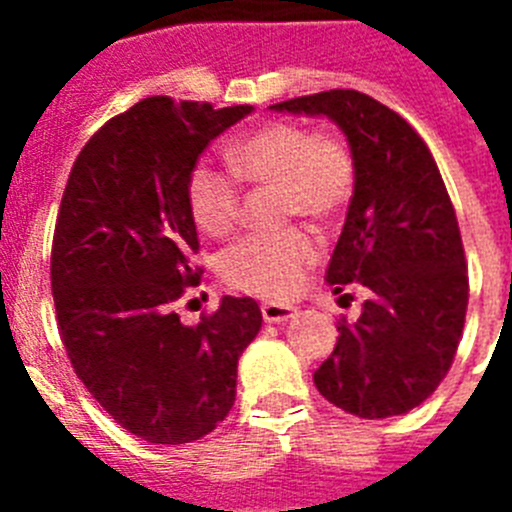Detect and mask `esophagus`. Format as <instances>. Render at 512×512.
I'll list each match as a JSON object with an SVG mask.
<instances>
[{"mask_svg":"<svg viewBox=\"0 0 512 512\" xmlns=\"http://www.w3.org/2000/svg\"><path fill=\"white\" fill-rule=\"evenodd\" d=\"M261 315H264L266 323H282V320L295 315V307L284 305V302H264L261 305Z\"/></svg>","mask_w":512,"mask_h":512,"instance_id":"1","label":"esophagus"}]
</instances>
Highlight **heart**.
Returning a JSON list of instances; mask_svg holds the SVG:
<instances>
[{"label": "heart", "mask_w": 512, "mask_h": 512, "mask_svg": "<svg viewBox=\"0 0 512 512\" xmlns=\"http://www.w3.org/2000/svg\"><path fill=\"white\" fill-rule=\"evenodd\" d=\"M230 170L197 164L189 171L187 202L194 223L207 235H228L241 220V183L277 187L284 217L330 220L348 207L356 189V161L336 133H312L302 122L271 120L248 130L225 148ZM320 259L312 230L289 225L246 235L220 256V274L230 287L284 300L297 292L307 269Z\"/></svg>", "instance_id": "1"}]
</instances>
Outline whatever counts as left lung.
<instances>
[{"mask_svg":"<svg viewBox=\"0 0 512 512\" xmlns=\"http://www.w3.org/2000/svg\"><path fill=\"white\" fill-rule=\"evenodd\" d=\"M271 110L330 117L356 161L328 284L336 295L359 284L366 300L356 323L338 320L336 348L312 374L315 387L359 418L410 413L449 374L469 305L464 243L433 153L405 117L356 89Z\"/></svg>","mask_w":512,"mask_h":512,"instance_id":"1","label":"left lung"}]
</instances>
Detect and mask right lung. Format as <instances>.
Masks as SVG:
<instances>
[{"mask_svg":"<svg viewBox=\"0 0 512 512\" xmlns=\"http://www.w3.org/2000/svg\"><path fill=\"white\" fill-rule=\"evenodd\" d=\"M251 110L143 99L89 138L63 189L51 251L63 348L110 418L148 443L215 431L235 402L238 356L261 330L251 297H223L197 325L176 312L202 274L189 171Z\"/></svg>","mask_w":512,"mask_h":512,"instance_id":"obj_1","label":"right lung"}]
</instances>
